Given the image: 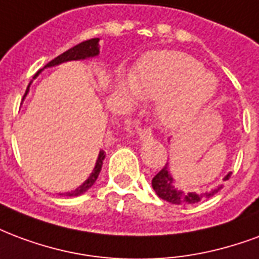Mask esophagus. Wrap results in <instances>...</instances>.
Masks as SVG:
<instances>
[{
	"label": "esophagus",
	"instance_id": "esophagus-1",
	"mask_svg": "<svg viewBox=\"0 0 259 259\" xmlns=\"http://www.w3.org/2000/svg\"><path fill=\"white\" fill-rule=\"evenodd\" d=\"M137 133L140 136V140L143 141H148V140H152V132L149 127H139L137 129Z\"/></svg>",
	"mask_w": 259,
	"mask_h": 259
}]
</instances>
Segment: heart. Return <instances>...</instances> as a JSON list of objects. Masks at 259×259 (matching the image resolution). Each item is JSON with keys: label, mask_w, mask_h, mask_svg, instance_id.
I'll list each match as a JSON object with an SVG mask.
<instances>
[{"label": "heart", "mask_w": 259, "mask_h": 259, "mask_svg": "<svg viewBox=\"0 0 259 259\" xmlns=\"http://www.w3.org/2000/svg\"><path fill=\"white\" fill-rule=\"evenodd\" d=\"M215 76L183 52H158L143 61L132 81H122L118 93L130 100H159V120L181 127L202 114L217 93Z\"/></svg>", "instance_id": "obj_1"}]
</instances>
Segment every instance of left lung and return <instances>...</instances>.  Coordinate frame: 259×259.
Segmentation results:
<instances>
[{
	"instance_id": "1",
	"label": "left lung",
	"mask_w": 259,
	"mask_h": 259,
	"mask_svg": "<svg viewBox=\"0 0 259 259\" xmlns=\"http://www.w3.org/2000/svg\"><path fill=\"white\" fill-rule=\"evenodd\" d=\"M231 177V173L227 174L224 181H227L228 178ZM174 180L171 174L168 173V164H164V167L159 171L154 178H152V188L156 192L159 198L163 199L166 202L171 203V204H192V203H198L203 199H207L212 195L220 192L224 187L218 185L217 188L211 189L208 192H184L181 189L174 187Z\"/></svg>"
}]
</instances>
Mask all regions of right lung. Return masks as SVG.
Segmentation results:
<instances>
[{"label": "right lung", "mask_w": 259, "mask_h": 259, "mask_svg": "<svg viewBox=\"0 0 259 259\" xmlns=\"http://www.w3.org/2000/svg\"><path fill=\"white\" fill-rule=\"evenodd\" d=\"M99 41H100V38H92V39L81 42V44H78V45H75L74 48H71V49L66 51L64 53H61L60 56L55 57V59H53L52 61H49L44 68L59 66V64H61V63H66V61L85 60V59H89V57L99 56V53H100ZM41 71H38L37 74L34 75V78L38 76V74H39ZM30 85H31V82L28 83L27 91H26V93H24V96H23V99H24L26 95L28 93V88H30ZM104 158H105V152L104 151H100V152H99V158H97V160H96L95 168H93V171H92V174L89 176V178H88L82 185H79L75 191L67 192V196H79V195L85 193L88 189L91 188L92 185L96 183V180H97V177H99V174H100V170H101V166H103V160H104Z\"/></svg>", "instance_id": "1"}]
</instances>
